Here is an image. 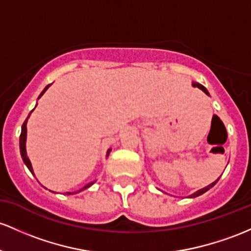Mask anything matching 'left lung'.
<instances>
[{"instance_id":"left-lung-1","label":"left lung","mask_w":251,"mask_h":251,"mask_svg":"<svg viewBox=\"0 0 251 251\" xmlns=\"http://www.w3.org/2000/svg\"><path fill=\"white\" fill-rule=\"evenodd\" d=\"M193 85H194V87H198V88H199V89H201L202 92L205 93V94H207V95H208V92H207V89H206V88L203 87V85H201V84H200V83H193ZM218 180H219V178H218ZM218 180H217V181H214V182H212L211 184H208V186H207V187H205V188H202V189H200V191L195 192L194 194H192L191 197H189V198H195V197H199V195L203 194V193H205V192H207L208 189L212 188V187H213L214 184H216L217 182H218Z\"/></svg>"}]
</instances>
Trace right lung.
Listing matches in <instances>:
<instances>
[{"instance_id": "right-lung-1", "label": "right lung", "mask_w": 251, "mask_h": 251, "mask_svg": "<svg viewBox=\"0 0 251 251\" xmlns=\"http://www.w3.org/2000/svg\"><path fill=\"white\" fill-rule=\"evenodd\" d=\"M49 87H50V84L48 85V87L45 88V89L43 90V93H41L40 96H43V94H44V93L46 92V90H48V88H49ZM40 96H39V98H40ZM32 112H33V111H32ZM29 115H31V113H29ZM29 115H28V118H29ZM26 124H27V119L25 120V123L23 124V128H21V134H20V152H21V157H23V159H24L25 164H26L27 168H28V169H29V172H31L32 174H33L32 164H31V162H29L28 157H27V153H26V133H27V127H26ZM109 151H111V150H108V153H109ZM108 153H107V156H108ZM93 183H94V182H90V183H88L87 186H84L83 188L81 189V191H83V189L88 188V187H90V186H92ZM68 194H73V193H68Z\"/></svg>"}]
</instances>
